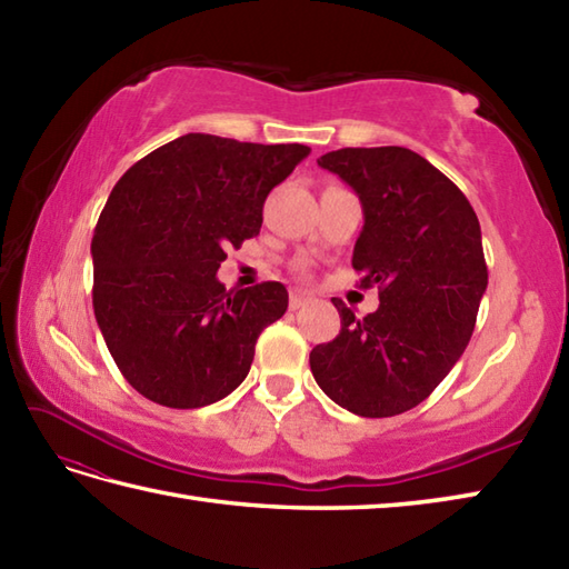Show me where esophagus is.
<instances>
[{"label": "esophagus", "instance_id": "34e87169", "mask_svg": "<svg viewBox=\"0 0 569 569\" xmlns=\"http://www.w3.org/2000/svg\"><path fill=\"white\" fill-rule=\"evenodd\" d=\"M306 303H308V293H306V291H293V293H291V300H288V306H291V310L303 308Z\"/></svg>", "mask_w": 569, "mask_h": 569}]
</instances>
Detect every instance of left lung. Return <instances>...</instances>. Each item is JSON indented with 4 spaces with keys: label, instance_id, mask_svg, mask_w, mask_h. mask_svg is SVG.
<instances>
[{
    "label": "left lung",
    "instance_id": "1",
    "mask_svg": "<svg viewBox=\"0 0 569 569\" xmlns=\"http://www.w3.org/2000/svg\"><path fill=\"white\" fill-rule=\"evenodd\" d=\"M352 188L365 227L352 253L379 308L357 318L340 298L342 330L312 347L310 371L337 406L365 418L416 408L462 357L489 271L465 192L403 147L340 149L318 159Z\"/></svg>",
    "mask_w": 569,
    "mask_h": 569
}]
</instances>
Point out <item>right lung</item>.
<instances>
[{
  "label": "right lung",
  "mask_w": 569,
  "mask_h": 569,
  "mask_svg": "<svg viewBox=\"0 0 569 569\" xmlns=\"http://www.w3.org/2000/svg\"><path fill=\"white\" fill-rule=\"evenodd\" d=\"M310 153L303 143L186 134L117 180L92 237V308L122 377L149 401L202 408L247 379L283 283L227 288L224 249L259 234L263 200Z\"/></svg>",
  "instance_id": "right-lung-1"
}]
</instances>
